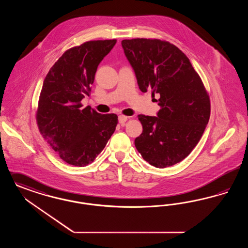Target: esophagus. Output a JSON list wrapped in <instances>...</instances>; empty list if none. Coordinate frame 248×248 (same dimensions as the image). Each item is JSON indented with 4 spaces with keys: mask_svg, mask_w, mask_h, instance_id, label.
<instances>
[{
    "mask_svg": "<svg viewBox=\"0 0 248 248\" xmlns=\"http://www.w3.org/2000/svg\"><path fill=\"white\" fill-rule=\"evenodd\" d=\"M127 116H125V115H119V117H118V120H119V123L121 124H124L126 121H127Z\"/></svg>",
    "mask_w": 248,
    "mask_h": 248,
    "instance_id": "1",
    "label": "esophagus"
}]
</instances>
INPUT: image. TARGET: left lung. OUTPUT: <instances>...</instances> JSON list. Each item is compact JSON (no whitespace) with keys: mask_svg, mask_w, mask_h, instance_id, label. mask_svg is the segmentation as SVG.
<instances>
[{"mask_svg":"<svg viewBox=\"0 0 248 248\" xmlns=\"http://www.w3.org/2000/svg\"><path fill=\"white\" fill-rule=\"evenodd\" d=\"M122 46L135 71L139 89L158 94V117L139 114L143 132L135 146L157 168L186 159L198 145L210 115V99L187 56L158 39L124 40Z\"/></svg>","mask_w":248,"mask_h":248,"instance_id":"left-lung-1","label":"left lung"}]
</instances>
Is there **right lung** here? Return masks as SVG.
I'll return each instance as SVG.
<instances>
[{
    "label": "right lung",
    "instance_id": "add662e5",
    "mask_svg": "<svg viewBox=\"0 0 248 248\" xmlns=\"http://www.w3.org/2000/svg\"><path fill=\"white\" fill-rule=\"evenodd\" d=\"M116 40H90L64 51L50 68L40 91L36 121L40 135L70 165L87 166L105 148L118 124L81 100L89 96L99 62Z\"/></svg>",
    "mask_w": 248,
    "mask_h": 248
}]
</instances>
